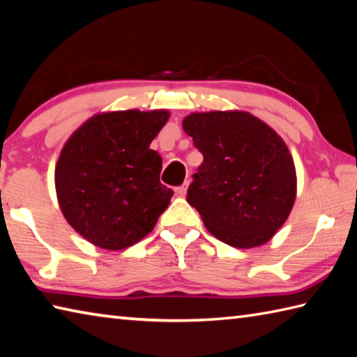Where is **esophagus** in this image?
<instances>
[{"label": "esophagus", "mask_w": 357, "mask_h": 357, "mask_svg": "<svg viewBox=\"0 0 357 357\" xmlns=\"http://www.w3.org/2000/svg\"><path fill=\"white\" fill-rule=\"evenodd\" d=\"M187 187H188V181H185V183H184L183 185H179V187L174 188V192H176L178 197H185V193H187Z\"/></svg>", "instance_id": "obj_1"}]
</instances>
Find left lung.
Returning a JSON list of instances; mask_svg holds the SVG:
<instances>
[{
    "label": "left lung",
    "instance_id": "8db88e82",
    "mask_svg": "<svg viewBox=\"0 0 357 357\" xmlns=\"http://www.w3.org/2000/svg\"><path fill=\"white\" fill-rule=\"evenodd\" d=\"M183 127L204 158L187 201L208 232L240 249L269 241L296 199V167L283 139L244 111L193 113Z\"/></svg>",
    "mask_w": 357,
    "mask_h": 357
}]
</instances>
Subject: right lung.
Masks as SVG:
<instances>
[{
  "instance_id": "add662e5",
  "label": "right lung",
  "mask_w": 357,
  "mask_h": 357,
  "mask_svg": "<svg viewBox=\"0 0 357 357\" xmlns=\"http://www.w3.org/2000/svg\"><path fill=\"white\" fill-rule=\"evenodd\" d=\"M169 121L159 111L91 117L63 146L55 188L66 221L83 238L119 250L141 241L173 197L160 184L162 159L150 144Z\"/></svg>"
}]
</instances>
